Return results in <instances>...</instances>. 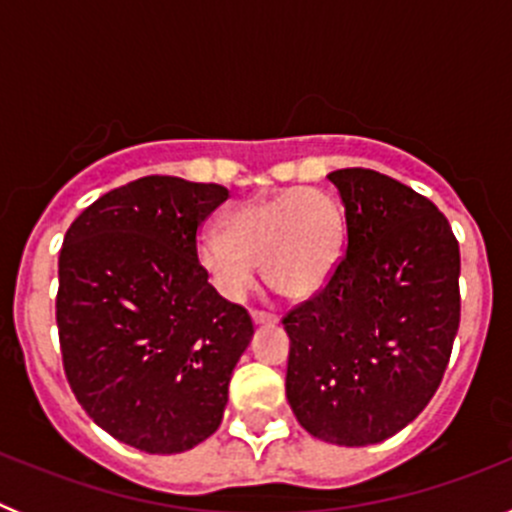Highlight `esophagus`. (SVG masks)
Masks as SVG:
<instances>
[{"mask_svg": "<svg viewBox=\"0 0 512 512\" xmlns=\"http://www.w3.org/2000/svg\"><path fill=\"white\" fill-rule=\"evenodd\" d=\"M251 318L253 323L256 325H271V323H277V315H271V312H264V310H253L251 312Z\"/></svg>", "mask_w": 512, "mask_h": 512, "instance_id": "obj_1", "label": "esophagus"}]
</instances>
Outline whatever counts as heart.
Wrapping results in <instances>:
<instances>
[{"instance_id":"heart-1","label":"heart","mask_w":512,"mask_h":512,"mask_svg":"<svg viewBox=\"0 0 512 512\" xmlns=\"http://www.w3.org/2000/svg\"><path fill=\"white\" fill-rule=\"evenodd\" d=\"M346 251V217L336 197L315 187L248 200L223 217V233L197 238V261L225 300H243L261 264L287 300L318 295Z\"/></svg>"}]
</instances>
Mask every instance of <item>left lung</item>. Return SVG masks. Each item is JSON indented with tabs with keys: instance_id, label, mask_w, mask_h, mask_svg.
Returning a JSON list of instances; mask_svg holds the SVG:
<instances>
[{
	"instance_id": "8db88e82",
	"label": "left lung",
	"mask_w": 512,
	"mask_h": 512,
	"mask_svg": "<svg viewBox=\"0 0 512 512\" xmlns=\"http://www.w3.org/2000/svg\"><path fill=\"white\" fill-rule=\"evenodd\" d=\"M346 253L318 295L284 315L287 400L310 436L369 446L436 395L459 330V243L431 200L372 169L328 174Z\"/></svg>"
}]
</instances>
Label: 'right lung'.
<instances>
[{
	"mask_svg": "<svg viewBox=\"0 0 512 512\" xmlns=\"http://www.w3.org/2000/svg\"><path fill=\"white\" fill-rule=\"evenodd\" d=\"M225 200L220 184L143 176L63 238V372L99 428L146 454H182L217 431L251 343L246 307L217 295L197 261V230Z\"/></svg>",
	"mask_w": 512,
	"mask_h": 512,
	"instance_id": "obj_1",
	"label": "right lung"
}]
</instances>
